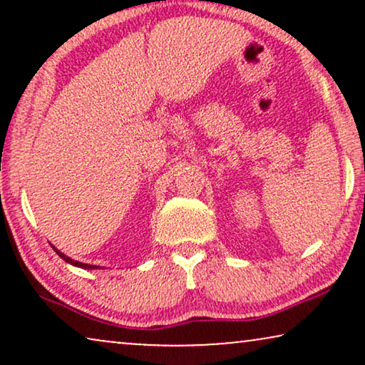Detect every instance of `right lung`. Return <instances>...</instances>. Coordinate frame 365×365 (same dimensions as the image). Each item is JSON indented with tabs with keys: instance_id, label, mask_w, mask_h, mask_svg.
<instances>
[{
	"instance_id": "1",
	"label": "right lung",
	"mask_w": 365,
	"mask_h": 365,
	"mask_svg": "<svg viewBox=\"0 0 365 365\" xmlns=\"http://www.w3.org/2000/svg\"><path fill=\"white\" fill-rule=\"evenodd\" d=\"M54 251H56V254L61 259H64V261L66 262H69V264H73V266H78V267H83V269H94V267H98V266H91V264H84V262H78V261H73L71 257H68V256H64L63 252H59L58 249H54Z\"/></svg>"
}]
</instances>
